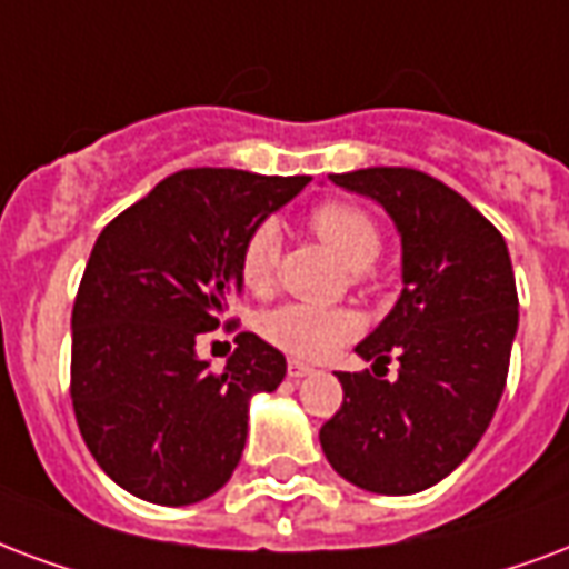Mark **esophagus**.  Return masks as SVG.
<instances>
[{"label":"esophagus","instance_id":"34e87169","mask_svg":"<svg viewBox=\"0 0 569 569\" xmlns=\"http://www.w3.org/2000/svg\"><path fill=\"white\" fill-rule=\"evenodd\" d=\"M286 370H289V379H303V376H310V372H313V367L303 361H289Z\"/></svg>","mask_w":569,"mask_h":569}]
</instances>
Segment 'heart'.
<instances>
[{"mask_svg":"<svg viewBox=\"0 0 569 569\" xmlns=\"http://www.w3.org/2000/svg\"><path fill=\"white\" fill-rule=\"evenodd\" d=\"M310 229L340 256L352 271L370 268L381 253L379 223L370 211L355 202H322L310 211ZM280 262V229L271 220L256 223L247 232L238 253V277L250 292H268L274 286ZM361 331V319L340 307H313V303H280L259 316V333L271 346L295 358H325Z\"/></svg>","mask_w":569,"mask_h":569,"instance_id":"1","label":"heart"}]
</instances>
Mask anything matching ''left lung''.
Wrapping results in <instances>:
<instances>
[{
    "label": "left lung",
    "mask_w": 569,
    "mask_h": 569,
    "mask_svg": "<svg viewBox=\"0 0 569 569\" xmlns=\"http://www.w3.org/2000/svg\"><path fill=\"white\" fill-rule=\"evenodd\" d=\"M331 181L376 199L400 229V301L355 349L376 363L397 355L400 376L337 372L342 406L319 441L355 487L411 496L445 480L496 415L519 325L513 266L487 217L420 169L370 167Z\"/></svg>",
    "instance_id": "1"
}]
</instances>
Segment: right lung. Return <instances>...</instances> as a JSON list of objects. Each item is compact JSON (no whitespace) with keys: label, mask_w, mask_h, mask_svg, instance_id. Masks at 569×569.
Here are the masks:
<instances>
[{"label":"right lung","mask_w":569,"mask_h":569,"mask_svg":"<svg viewBox=\"0 0 569 569\" xmlns=\"http://www.w3.org/2000/svg\"><path fill=\"white\" fill-rule=\"evenodd\" d=\"M307 176L181 169L110 220L73 298L71 402L94 462L151 505L214 496L236 471L247 402L274 390L286 358L241 331L223 370L197 355L241 295L247 232L307 188Z\"/></svg>","instance_id":"right-lung-1"}]
</instances>
